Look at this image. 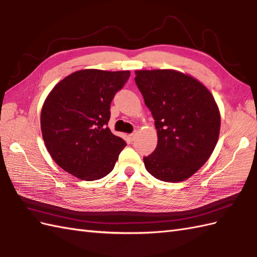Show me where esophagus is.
Listing matches in <instances>:
<instances>
[{"instance_id": "esophagus-1", "label": "esophagus", "mask_w": 257, "mask_h": 257, "mask_svg": "<svg viewBox=\"0 0 257 257\" xmlns=\"http://www.w3.org/2000/svg\"><path fill=\"white\" fill-rule=\"evenodd\" d=\"M129 138H130V140H135L136 139V133H134V134H131L130 136H129Z\"/></svg>"}]
</instances>
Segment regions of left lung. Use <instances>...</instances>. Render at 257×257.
I'll return each instance as SVG.
<instances>
[{
    "mask_svg": "<svg viewBox=\"0 0 257 257\" xmlns=\"http://www.w3.org/2000/svg\"><path fill=\"white\" fill-rule=\"evenodd\" d=\"M136 84L154 118L158 146L143 158L160 181L187 180L210 158L220 133L212 94L192 75L176 70H138Z\"/></svg>",
    "mask_w": 257,
    "mask_h": 257,
    "instance_id": "8db88e82",
    "label": "left lung"
}]
</instances>
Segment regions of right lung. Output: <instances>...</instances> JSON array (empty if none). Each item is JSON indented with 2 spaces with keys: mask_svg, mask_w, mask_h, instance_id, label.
Here are the masks:
<instances>
[{
  "mask_svg": "<svg viewBox=\"0 0 257 257\" xmlns=\"http://www.w3.org/2000/svg\"><path fill=\"white\" fill-rule=\"evenodd\" d=\"M129 71L85 69L61 80L41 108V134L53 161L83 181L100 180L127 146L107 127L110 103Z\"/></svg>",
  "mask_w": 257,
  "mask_h": 257,
  "instance_id": "1",
  "label": "right lung"
}]
</instances>
